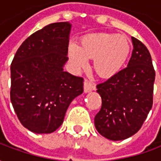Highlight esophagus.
Segmentation results:
<instances>
[{
  "label": "esophagus",
  "instance_id": "obj_1",
  "mask_svg": "<svg viewBox=\"0 0 161 161\" xmlns=\"http://www.w3.org/2000/svg\"><path fill=\"white\" fill-rule=\"evenodd\" d=\"M96 90V87L95 85L92 83H91L90 81L84 80V91L85 93H88V92H91L92 91H95Z\"/></svg>",
  "mask_w": 161,
  "mask_h": 161
}]
</instances>
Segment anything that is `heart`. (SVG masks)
I'll return each instance as SVG.
<instances>
[{"mask_svg":"<svg viewBox=\"0 0 161 161\" xmlns=\"http://www.w3.org/2000/svg\"><path fill=\"white\" fill-rule=\"evenodd\" d=\"M130 45L126 37L111 33H93L83 37L80 46L70 43L68 56L76 70L88 66L87 59H94L95 71L103 78L118 74L127 62Z\"/></svg>","mask_w":161,"mask_h":161,"instance_id":"obj_1","label":"heart"}]
</instances>
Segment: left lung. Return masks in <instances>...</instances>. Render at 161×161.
I'll return each instance as SVG.
<instances>
[{
    "instance_id": "8db88e82",
    "label": "left lung",
    "mask_w": 161,
    "mask_h": 161,
    "mask_svg": "<svg viewBox=\"0 0 161 161\" xmlns=\"http://www.w3.org/2000/svg\"><path fill=\"white\" fill-rule=\"evenodd\" d=\"M128 67L97 84L102 108L95 116L98 133L111 141L129 138L140 130L153 106L155 71L144 44L132 37Z\"/></svg>"
}]
</instances>
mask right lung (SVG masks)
I'll use <instances>...</instances> for the list:
<instances>
[{"label": "right lung", "mask_w": 161, "mask_h": 161, "mask_svg": "<svg viewBox=\"0 0 161 161\" xmlns=\"http://www.w3.org/2000/svg\"><path fill=\"white\" fill-rule=\"evenodd\" d=\"M71 24L47 25L29 36L11 64L10 99L20 123L36 134L59 128L84 79L64 70Z\"/></svg>", "instance_id": "add662e5"}]
</instances>
